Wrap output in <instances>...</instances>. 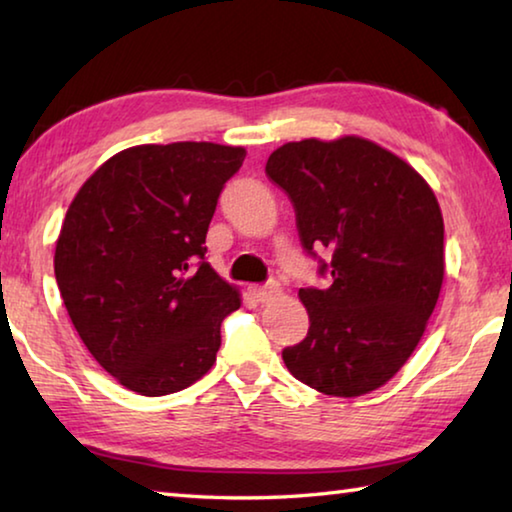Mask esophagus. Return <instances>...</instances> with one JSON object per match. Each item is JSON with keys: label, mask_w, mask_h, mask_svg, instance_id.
Segmentation results:
<instances>
[{"label": "esophagus", "mask_w": 512, "mask_h": 512, "mask_svg": "<svg viewBox=\"0 0 512 512\" xmlns=\"http://www.w3.org/2000/svg\"><path fill=\"white\" fill-rule=\"evenodd\" d=\"M277 291H280V287L273 282V284H264V287H250V296H253L257 302H266L271 300Z\"/></svg>", "instance_id": "1"}]
</instances>
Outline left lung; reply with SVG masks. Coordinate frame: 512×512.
Here are the masks:
<instances>
[{
	"mask_svg": "<svg viewBox=\"0 0 512 512\" xmlns=\"http://www.w3.org/2000/svg\"><path fill=\"white\" fill-rule=\"evenodd\" d=\"M266 173L296 207L307 253L327 248L329 289H300L305 341L282 359L302 384L359 397L395 377L418 348L445 277L436 194L409 162L357 135L282 144Z\"/></svg>",
	"mask_w": 512,
	"mask_h": 512,
	"instance_id": "obj_1",
	"label": "left lung"
}]
</instances>
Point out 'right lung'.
<instances>
[{
  "label": "right lung",
  "instance_id": "right-lung-1",
  "mask_svg": "<svg viewBox=\"0 0 512 512\" xmlns=\"http://www.w3.org/2000/svg\"><path fill=\"white\" fill-rule=\"evenodd\" d=\"M244 146L140 144L85 180L56 241L54 273L85 348L121 386L178 393L214 366L241 307L205 259V235Z\"/></svg>",
  "mask_w": 512,
  "mask_h": 512
}]
</instances>
